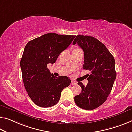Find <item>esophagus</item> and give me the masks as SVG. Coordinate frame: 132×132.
I'll use <instances>...</instances> for the list:
<instances>
[{
    "instance_id": "1",
    "label": "esophagus",
    "mask_w": 132,
    "mask_h": 132,
    "mask_svg": "<svg viewBox=\"0 0 132 132\" xmlns=\"http://www.w3.org/2000/svg\"><path fill=\"white\" fill-rule=\"evenodd\" d=\"M77 83L75 81H71V86H75V85H76Z\"/></svg>"
}]
</instances>
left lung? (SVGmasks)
Wrapping results in <instances>:
<instances>
[{"mask_svg": "<svg viewBox=\"0 0 132 132\" xmlns=\"http://www.w3.org/2000/svg\"><path fill=\"white\" fill-rule=\"evenodd\" d=\"M77 44L84 51L82 68L91 71L85 87L78 83L81 92L74 97L77 106L85 110H93L101 106L107 100L116 78L115 60L104 44L91 36L77 35L72 42Z\"/></svg>", "mask_w": 132, "mask_h": 132, "instance_id": "obj_1", "label": "left lung"}]
</instances>
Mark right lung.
I'll return each instance as SVG.
<instances>
[{
  "instance_id": "right-lung-1",
  "label": "right lung",
  "mask_w": 132,
  "mask_h": 132,
  "mask_svg": "<svg viewBox=\"0 0 132 132\" xmlns=\"http://www.w3.org/2000/svg\"><path fill=\"white\" fill-rule=\"evenodd\" d=\"M75 35L48 33L28 42L21 60L24 86L33 102L41 107H50L60 100L62 91L70 86L67 76L55 77L47 68L70 45Z\"/></svg>"
}]
</instances>
